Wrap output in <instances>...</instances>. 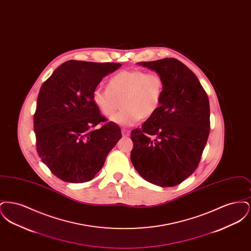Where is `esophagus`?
I'll return each mask as SVG.
<instances>
[{"mask_svg": "<svg viewBox=\"0 0 251 251\" xmlns=\"http://www.w3.org/2000/svg\"><path fill=\"white\" fill-rule=\"evenodd\" d=\"M121 132H122V135H123L124 137H127V136H129V135H130V131H129V130L122 129V130H121Z\"/></svg>", "mask_w": 251, "mask_h": 251, "instance_id": "1", "label": "esophagus"}]
</instances>
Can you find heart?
<instances>
[{"label": "heart", "instance_id": "heart-1", "mask_svg": "<svg viewBox=\"0 0 251 251\" xmlns=\"http://www.w3.org/2000/svg\"><path fill=\"white\" fill-rule=\"evenodd\" d=\"M163 95L164 81L158 73L134 69L115 74L108 81L107 88L97 87L93 101L105 117L114 114L122 102L125 108L110 120L120 126H132L155 114Z\"/></svg>", "mask_w": 251, "mask_h": 251}]
</instances>
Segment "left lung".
<instances>
[{
  "mask_svg": "<svg viewBox=\"0 0 251 251\" xmlns=\"http://www.w3.org/2000/svg\"><path fill=\"white\" fill-rule=\"evenodd\" d=\"M164 81L161 106L131 131V161L143 179L178 185L194 173L210 133V105L194 72L175 58L140 62Z\"/></svg>",
  "mask_w": 251,
  "mask_h": 251,
  "instance_id": "left-lung-1",
  "label": "left lung"
}]
</instances>
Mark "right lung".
Wrapping results in <instances>:
<instances>
[{"label": "right lung", "mask_w": 251, "mask_h": 251, "mask_svg": "<svg viewBox=\"0 0 251 251\" xmlns=\"http://www.w3.org/2000/svg\"><path fill=\"white\" fill-rule=\"evenodd\" d=\"M120 63L70 60L59 66L40 87L34 116L36 151L60 179L85 182L103 167L121 138L118 124L106 122L93 101L102 78Z\"/></svg>", "instance_id": "add662e5"}]
</instances>
